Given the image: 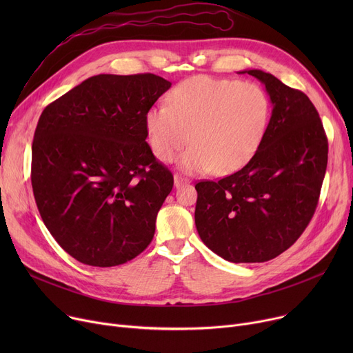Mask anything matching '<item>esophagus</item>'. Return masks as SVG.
<instances>
[{"instance_id":"obj_1","label":"esophagus","mask_w":353,"mask_h":353,"mask_svg":"<svg viewBox=\"0 0 353 353\" xmlns=\"http://www.w3.org/2000/svg\"><path fill=\"white\" fill-rule=\"evenodd\" d=\"M186 183H189L188 179H184V177L179 176V174H174V188H176V189L180 188V186H183V184H186Z\"/></svg>"}]
</instances>
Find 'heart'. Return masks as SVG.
<instances>
[{
	"label": "heart",
	"mask_w": 353,
	"mask_h": 353,
	"mask_svg": "<svg viewBox=\"0 0 353 353\" xmlns=\"http://www.w3.org/2000/svg\"><path fill=\"white\" fill-rule=\"evenodd\" d=\"M169 107L145 111L144 130L153 154L179 160L186 173L232 174L254 157L266 136L272 104L266 90L252 81L196 76L167 96Z\"/></svg>",
	"instance_id": "heart-1"
}]
</instances>
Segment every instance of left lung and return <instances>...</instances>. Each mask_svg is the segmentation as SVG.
I'll list each match as a JSON object with an SVG mask.
<instances>
[{"label":"left lung","instance_id":"1","mask_svg":"<svg viewBox=\"0 0 353 353\" xmlns=\"http://www.w3.org/2000/svg\"><path fill=\"white\" fill-rule=\"evenodd\" d=\"M272 103L263 143L243 167L196 184L194 223L212 252L232 263H261L289 249L316 210L327 165V139L305 92L270 72L245 70Z\"/></svg>","mask_w":353,"mask_h":353}]
</instances>
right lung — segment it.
<instances>
[{"mask_svg": "<svg viewBox=\"0 0 353 353\" xmlns=\"http://www.w3.org/2000/svg\"><path fill=\"white\" fill-rule=\"evenodd\" d=\"M172 83L99 74L48 104L32 141L37 208L76 261L123 265L153 240L173 174L145 143L144 116Z\"/></svg>", "mask_w": 353, "mask_h": 353, "instance_id": "right-lung-1", "label": "right lung"}]
</instances>
